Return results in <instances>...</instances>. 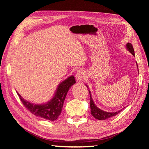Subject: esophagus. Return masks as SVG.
Instances as JSON below:
<instances>
[{"label": "esophagus", "instance_id": "34e87169", "mask_svg": "<svg viewBox=\"0 0 149 149\" xmlns=\"http://www.w3.org/2000/svg\"><path fill=\"white\" fill-rule=\"evenodd\" d=\"M76 79L78 81H82L84 79V74L82 71H78L76 74Z\"/></svg>", "mask_w": 149, "mask_h": 149}]
</instances>
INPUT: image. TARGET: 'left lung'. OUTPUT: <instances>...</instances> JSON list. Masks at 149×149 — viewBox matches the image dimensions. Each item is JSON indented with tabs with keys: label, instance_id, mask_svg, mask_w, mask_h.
Listing matches in <instances>:
<instances>
[{
	"label": "left lung",
	"instance_id": "8db88e82",
	"mask_svg": "<svg viewBox=\"0 0 149 149\" xmlns=\"http://www.w3.org/2000/svg\"><path fill=\"white\" fill-rule=\"evenodd\" d=\"M126 48L128 49V51L132 54V55L135 56V53H134V48L132 45V44L130 43H127L126 44ZM137 69H138V65L137 63ZM138 72H139V69H138ZM87 86V85H86ZM88 87V86H87ZM89 95H90V107H91V113L92 116L95 118L96 119L102 120H105L108 118H112V117L115 116L116 115L118 114L119 112H120L121 111H123L125 107H124L123 109L119 110L118 111L116 112H106V111H104L101 109H100V108H98L96 105L94 103V101L93 100L92 96L90 91H89Z\"/></svg>",
	"mask_w": 149,
	"mask_h": 149
}]
</instances>
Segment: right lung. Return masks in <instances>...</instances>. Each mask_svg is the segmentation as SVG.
<instances>
[{
	"label": "right lung",
	"instance_id": "right-lung-1",
	"mask_svg": "<svg viewBox=\"0 0 149 149\" xmlns=\"http://www.w3.org/2000/svg\"><path fill=\"white\" fill-rule=\"evenodd\" d=\"M75 83L74 76H71L65 79L58 85L55 95L52 100L42 104L30 102L24 100L18 93L17 94L25 107L33 114L49 120H55L61 114L68 91Z\"/></svg>",
	"mask_w": 149,
	"mask_h": 149
}]
</instances>
